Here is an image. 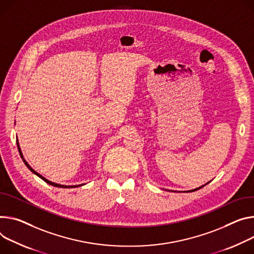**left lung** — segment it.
Listing matches in <instances>:
<instances>
[{"instance_id":"8db88e82","label":"left lung","mask_w":254,"mask_h":254,"mask_svg":"<svg viewBox=\"0 0 254 254\" xmlns=\"http://www.w3.org/2000/svg\"><path fill=\"white\" fill-rule=\"evenodd\" d=\"M207 183H209V182H207ZM207 183H205V184H207ZM205 184H204V186H205ZM204 186H202V187H204ZM202 187H199V188H197V189H194V190H189V191H187V192H190V191H194V190H197L201 189Z\"/></svg>"}]
</instances>
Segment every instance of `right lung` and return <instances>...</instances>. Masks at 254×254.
<instances>
[{"instance_id": "obj_1", "label": "right lung", "mask_w": 254, "mask_h": 254, "mask_svg": "<svg viewBox=\"0 0 254 254\" xmlns=\"http://www.w3.org/2000/svg\"><path fill=\"white\" fill-rule=\"evenodd\" d=\"M17 146H18V150H19V153H20V156H21V158H22V160H23V162H24V164L27 166V168L32 172V173H34L35 175H37L39 178H41L43 181H45L47 183H49V184H51V186H53V187H57V188H62V189H71V188H78V187H82L83 184H79V186H62V184H58V183H55V182H52V181H50L49 179H47V178H44L42 175H40L38 172H36L34 169H32L31 168V166L26 162V160L24 159V157H23V154H22V152H21V149H20V146H19V143H18V140H17Z\"/></svg>"}]
</instances>
